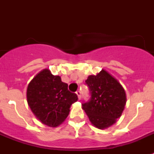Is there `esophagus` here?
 I'll return each mask as SVG.
<instances>
[{
	"instance_id": "esophagus-1",
	"label": "esophagus",
	"mask_w": 154,
	"mask_h": 154,
	"mask_svg": "<svg viewBox=\"0 0 154 154\" xmlns=\"http://www.w3.org/2000/svg\"><path fill=\"white\" fill-rule=\"evenodd\" d=\"M76 94H77V98H78L80 100V99H81V92H80V91H77V92H76Z\"/></svg>"
}]
</instances>
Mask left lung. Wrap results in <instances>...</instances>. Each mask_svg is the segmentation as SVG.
I'll return each mask as SVG.
<instances>
[{
    "instance_id": "left-lung-1",
    "label": "left lung",
    "mask_w": 154,
    "mask_h": 154,
    "mask_svg": "<svg viewBox=\"0 0 154 154\" xmlns=\"http://www.w3.org/2000/svg\"><path fill=\"white\" fill-rule=\"evenodd\" d=\"M85 82L91 93V99L82 104V109L94 126L99 129H107L117 122L123 112L126 104L124 88L105 69L89 76Z\"/></svg>"
}]
</instances>
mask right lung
I'll list each match as a JSON object with an SVG mask.
<instances>
[{"instance_id":"add662e5","label":"right lung","mask_w":154,"mask_h":154,"mask_svg":"<svg viewBox=\"0 0 154 154\" xmlns=\"http://www.w3.org/2000/svg\"><path fill=\"white\" fill-rule=\"evenodd\" d=\"M27 102L34 116L49 127H57L65 122L70 106L77 101L76 94L68 90V85L60 76L45 69L28 85Z\"/></svg>"}]
</instances>
